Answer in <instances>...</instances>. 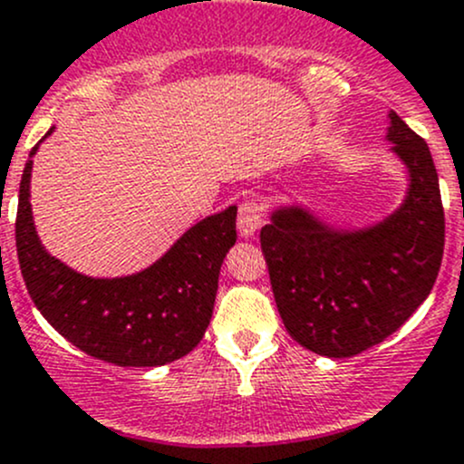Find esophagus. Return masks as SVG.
I'll use <instances>...</instances> for the list:
<instances>
[{"mask_svg": "<svg viewBox=\"0 0 464 464\" xmlns=\"http://www.w3.org/2000/svg\"><path fill=\"white\" fill-rule=\"evenodd\" d=\"M265 222V208L256 199H246L240 204V213H237V231L242 237H254L256 231Z\"/></svg>", "mask_w": 464, "mask_h": 464, "instance_id": "1", "label": "esophagus"}]
</instances>
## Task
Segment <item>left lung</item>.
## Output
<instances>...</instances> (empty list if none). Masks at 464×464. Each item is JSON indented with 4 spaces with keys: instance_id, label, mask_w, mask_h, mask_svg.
<instances>
[{
    "instance_id": "8db88e82",
    "label": "left lung",
    "mask_w": 464,
    "mask_h": 464,
    "mask_svg": "<svg viewBox=\"0 0 464 464\" xmlns=\"http://www.w3.org/2000/svg\"><path fill=\"white\" fill-rule=\"evenodd\" d=\"M386 141L409 188L392 213L336 227L303 204L278 206L260 231L280 319L323 357H354L382 343L427 301L444 251V210L429 145L388 111Z\"/></svg>"
}]
</instances>
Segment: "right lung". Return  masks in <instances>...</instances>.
<instances>
[{
    "label": "right lung",
    "instance_id": "right-lung-1",
    "mask_svg": "<svg viewBox=\"0 0 464 464\" xmlns=\"http://www.w3.org/2000/svg\"><path fill=\"white\" fill-rule=\"evenodd\" d=\"M35 152L37 145L20 181L15 242L42 316L89 357L114 366L154 368L188 354L213 316L219 269L237 237V206L199 219L137 274L93 278L51 256L37 237L31 210Z\"/></svg>",
    "mask_w": 464,
    "mask_h": 464
}]
</instances>
